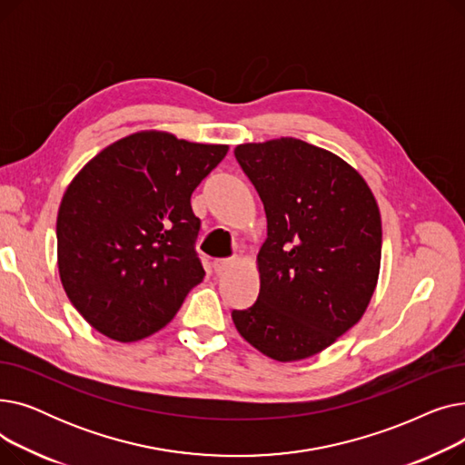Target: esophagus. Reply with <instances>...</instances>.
Here are the masks:
<instances>
[{
	"mask_svg": "<svg viewBox=\"0 0 465 465\" xmlns=\"http://www.w3.org/2000/svg\"><path fill=\"white\" fill-rule=\"evenodd\" d=\"M235 263H237V262H235L233 258H216V260L213 262V270H214V273H224V272L232 270V267H233Z\"/></svg>",
	"mask_w": 465,
	"mask_h": 465,
	"instance_id": "1",
	"label": "esophagus"
}]
</instances>
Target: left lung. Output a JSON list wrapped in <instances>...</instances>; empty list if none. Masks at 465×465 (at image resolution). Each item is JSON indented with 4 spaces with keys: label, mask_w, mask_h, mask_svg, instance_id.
<instances>
[{
    "label": "left lung",
    "mask_w": 465,
    "mask_h": 465,
    "mask_svg": "<svg viewBox=\"0 0 465 465\" xmlns=\"http://www.w3.org/2000/svg\"><path fill=\"white\" fill-rule=\"evenodd\" d=\"M267 218L260 294L232 311L262 354L296 361L351 330L375 292L382 228L375 195L345 160L302 139L235 146Z\"/></svg>",
    "instance_id": "1"
}]
</instances>
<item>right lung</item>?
Wrapping results in <instances>:
<instances>
[{
  "mask_svg": "<svg viewBox=\"0 0 465 465\" xmlns=\"http://www.w3.org/2000/svg\"><path fill=\"white\" fill-rule=\"evenodd\" d=\"M228 144L139 132L94 156L56 220L65 294L100 333L132 343L162 330L205 277L190 195Z\"/></svg>",
  "mask_w": 465,
  "mask_h": 465,
  "instance_id": "1",
  "label": "right lung"
}]
</instances>
